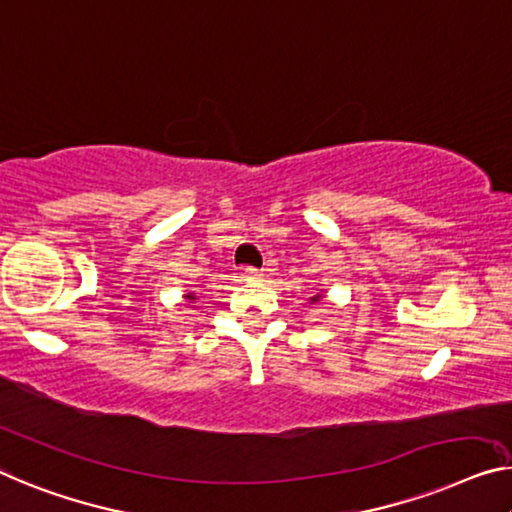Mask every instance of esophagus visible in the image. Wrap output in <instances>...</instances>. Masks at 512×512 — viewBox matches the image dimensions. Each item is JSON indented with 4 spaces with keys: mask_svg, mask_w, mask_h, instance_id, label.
I'll return each mask as SVG.
<instances>
[{
    "mask_svg": "<svg viewBox=\"0 0 512 512\" xmlns=\"http://www.w3.org/2000/svg\"><path fill=\"white\" fill-rule=\"evenodd\" d=\"M243 280H248V282H253V280H259L262 278V271H257V269H253V266H246V269H243Z\"/></svg>",
    "mask_w": 512,
    "mask_h": 512,
    "instance_id": "1",
    "label": "esophagus"
}]
</instances>
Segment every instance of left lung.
I'll list each match as a JSON object with an SVG mask.
<instances>
[{
	"label": "left lung",
	"mask_w": 512,
	"mask_h": 512,
	"mask_svg": "<svg viewBox=\"0 0 512 512\" xmlns=\"http://www.w3.org/2000/svg\"><path fill=\"white\" fill-rule=\"evenodd\" d=\"M322 299H324V294H315V296H312V299H310V303H319Z\"/></svg>",
	"instance_id": "left-lung-1"
}]
</instances>
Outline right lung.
Returning <instances> with one entry per match:
<instances>
[{
	"mask_svg": "<svg viewBox=\"0 0 512 512\" xmlns=\"http://www.w3.org/2000/svg\"><path fill=\"white\" fill-rule=\"evenodd\" d=\"M183 299H186L188 303H195L197 296H195V292H186V294H183Z\"/></svg>",
	"mask_w": 512,
	"mask_h": 512,
	"instance_id": "1",
	"label": "right lung"
}]
</instances>
